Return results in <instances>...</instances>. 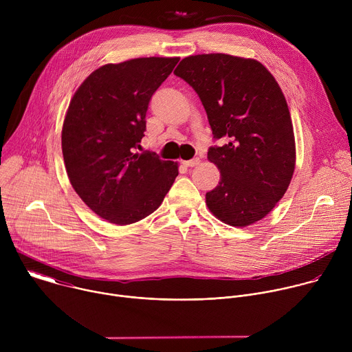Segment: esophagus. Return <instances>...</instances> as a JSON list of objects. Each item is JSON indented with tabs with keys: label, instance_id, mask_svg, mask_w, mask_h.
Segmentation results:
<instances>
[{
	"label": "esophagus",
	"instance_id": "34e87169",
	"mask_svg": "<svg viewBox=\"0 0 352 352\" xmlns=\"http://www.w3.org/2000/svg\"><path fill=\"white\" fill-rule=\"evenodd\" d=\"M200 163V160L197 159V157H195V159H192V160H186V162H184V164L186 166V167H195V166H197Z\"/></svg>",
	"mask_w": 352,
	"mask_h": 352
}]
</instances>
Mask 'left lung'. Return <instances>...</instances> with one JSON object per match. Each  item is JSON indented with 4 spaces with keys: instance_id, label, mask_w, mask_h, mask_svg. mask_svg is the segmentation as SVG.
Returning a JSON list of instances; mask_svg holds the SVG:
<instances>
[{
    "instance_id": "left-lung-1",
    "label": "left lung",
    "mask_w": 352,
    "mask_h": 352,
    "mask_svg": "<svg viewBox=\"0 0 352 352\" xmlns=\"http://www.w3.org/2000/svg\"><path fill=\"white\" fill-rule=\"evenodd\" d=\"M174 74L197 93L214 138L228 140L208 152L220 170L206 193L209 210L239 228L262 220L295 170L294 128L277 80L259 61L223 53L189 56Z\"/></svg>"
}]
</instances>
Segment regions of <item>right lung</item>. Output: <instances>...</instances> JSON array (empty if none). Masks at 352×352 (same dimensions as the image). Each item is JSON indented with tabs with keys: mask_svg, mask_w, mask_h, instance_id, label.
Returning <instances> with one entry per match:
<instances>
[{
	"mask_svg": "<svg viewBox=\"0 0 352 352\" xmlns=\"http://www.w3.org/2000/svg\"><path fill=\"white\" fill-rule=\"evenodd\" d=\"M178 61L146 57L106 64L71 98L61 133L67 174L87 208L111 224L152 214L178 175V163L136 152L150 98Z\"/></svg>",
	"mask_w": 352,
	"mask_h": 352,
	"instance_id": "right-lung-1",
	"label": "right lung"
}]
</instances>
